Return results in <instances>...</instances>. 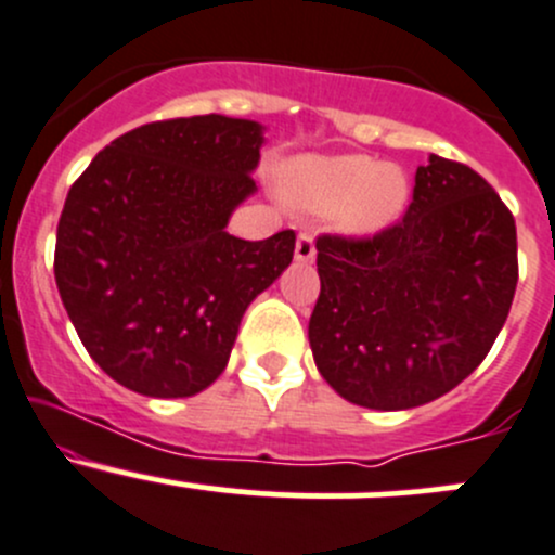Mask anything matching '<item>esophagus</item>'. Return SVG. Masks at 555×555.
Here are the masks:
<instances>
[{
    "mask_svg": "<svg viewBox=\"0 0 555 555\" xmlns=\"http://www.w3.org/2000/svg\"><path fill=\"white\" fill-rule=\"evenodd\" d=\"M313 258H317V244H313L311 233L302 231L300 236H297V244H295V260L297 262H313Z\"/></svg>",
    "mask_w": 555,
    "mask_h": 555,
    "instance_id": "esophagus-1",
    "label": "esophagus"
}]
</instances>
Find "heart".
Listing matches in <instances>:
<instances>
[{
  "mask_svg": "<svg viewBox=\"0 0 555 555\" xmlns=\"http://www.w3.org/2000/svg\"><path fill=\"white\" fill-rule=\"evenodd\" d=\"M289 196L311 212H337L346 231L375 233L399 220L410 185L370 156H322L295 167Z\"/></svg>",
  "mask_w": 555,
  "mask_h": 555,
  "instance_id": "obj_1",
  "label": "heart"
}]
</instances>
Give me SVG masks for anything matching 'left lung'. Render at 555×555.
Wrapping results in <instances>:
<instances>
[{
    "mask_svg": "<svg viewBox=\"0 0 555 555\" xmlns=\"http://www.w3.org/2000/svg\"><path fill=\"white\" fill-rule=\"evenodd\" d=\"M313 361L343 399L396 412L449 393L508 319L516 220L468 165L430 154L404 218L375 236L317 238Z\"/></svg>",
    "mask_w": 555,
    "mask_h": 555,
    "instance_id": "8db88e82",
    "label": "left lung"
}]
</instances>
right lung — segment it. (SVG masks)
Masks as SVG:
<instances>
[{"label":"right lung","mask_w":555,"mask_h":555,"mask_svg":"<svg viewBox=\"0 0 555 555\" xmlns=\"http://www.w3.org/2000/svg\"><path fill=\"white\" fill-rule=\"evenodd\" d=\"M262 127L207 114L135 127L90 162L57 220L55 284L95 364L185 399L229 364L249 302L293 262L295 231H225L258 191Z\"/></svg>","instance_id":"right-lung-1"}]
</instances>
